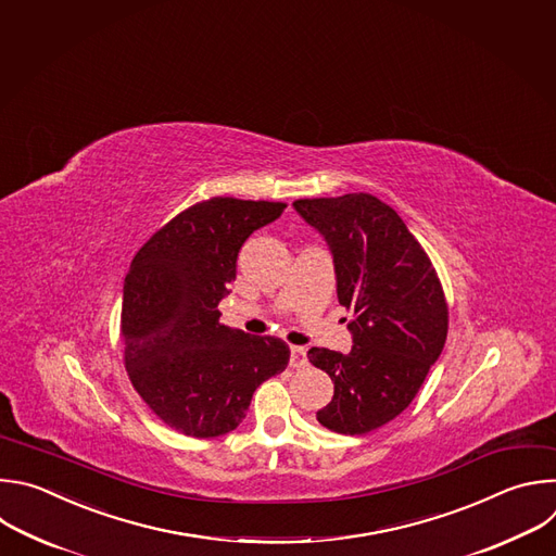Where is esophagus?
Segmentation results:
<instances>
[{"instance_id": "1", "label": "esophagus", "mask_w": 556, "mask_h": 556, "mask_svg": "<svg viewBox=\"0 0 556 556\" xmlns=\"http://www.w3.org/2000/svg\"><path fill=\"white\" fill-rule=\"evenodd\" d=\"M291 368H304L306 366V351L302 346H291V359H289Z\"/></svg>"}]
</instances>
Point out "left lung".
I'll use <instances>...</instances> for the list:
<instances>
[{
    "label": "left lung",
    "instance_id": "left-lung-1",
    "mask_svg": "<svg viewBox=\"0 0 556 556\" xmlns=\"http://www.w3.org/2000/svg\"><path fill=\"white\" fill-rule=\"evenodd\" d=\"M293 207L324 235L340 304L353 311L351 353L311 349L306 355L336 383L317 420L362 435L396 418L440 357L450 328L445 291L420 243L381 199L351 192L298 199Z\"/></svg>",
    "mask_w": 556,
    "mask_h": 556
}]
</instances>
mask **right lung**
Returning a JSON list of instances; mask_svg holds the SVG:
<instances>
[{"instance_id":"obj_1","label":"right lung","mask_w":556,"mask_h":556,"mask_svg":"<svg viewBox=\"0 0 556 556\" xmlns=\"http://www.w3.org/2000/svg\"><path fill=\"white\" fill-rule=\"evenodd\" d=\"M285 207L212 197L170 218L134 256L121 317L125 368L153 414L184 435L237 429L254 390L289 364L282 340L218 321L243 243Z\"/></svg>"}]
</instances>
